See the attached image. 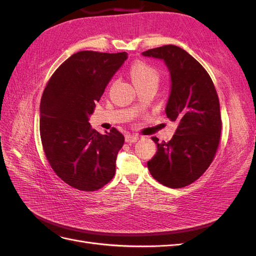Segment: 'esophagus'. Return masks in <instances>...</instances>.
Listing matches in <instances>:
<instances>
[{
  "label": "esophagus",
  "mask_w": 256,
  "mask_h": 256,
  "mask_svg": "<svg viewBox=\"0 0 256 256\" xmlns=\"http://www.w3.org/2000/svg\"><path fill=\"white\" fill-rule=\"evenodd\" d=\"M138 138H140V136L138 134H126L125 136V141L127 143H136V141H138Z\"/></svg>",
  "instance_id": "esophagus-1"
}]
</instances>
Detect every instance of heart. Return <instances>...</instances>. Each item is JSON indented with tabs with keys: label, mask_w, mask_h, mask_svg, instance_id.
<instances>
[{
	"label": "heart",
	"mask_w": 256,
	"mask_h": 256,
	"mask_svg": "<svg viewBox=\"0 0 256 256\" xmlns=\"http://www.w3.org/2000/svg\"><path fill=\"white\" fill-rule=\"evenodd\" d=\"M130 76L136 86L145 84H158L159 72L156 68L144 63V62H134L130 67Z\"/></svg>",
	"instance_id": "1"
}]
</instances>
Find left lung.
<instances>
[{"instance_id":"left-lung-1","label":"left lung","mask_w":256,"mask_h":256,"mask_svg":"<svg viewBox=\"0 0 256 256\" xmlns=\"http://www.w3.org/2000/svg\"><path fill=\"white\" fill-rule=\"evenodd\" d=\"M142 54L166 63L171 76L166 113L177 124L168 142L152 138L157 152L147 168L160 184L182 188L204 174L218 150L222 125L218 94L205 68L177 46H162Z\"/></svg>"}]
</instances>
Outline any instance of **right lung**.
<instances>
[{"instance_id": "1", "label": "right lung", "mask_w": 256, "mask_h": 256, "mask_svg": "<svg viewBox=\"0 0 256 256\" xmlns=\"http://www.w3.org/2000/svg\"><path fill=\"white\" fill-rule=\"evenodd\" d=\"M127 58L126 52H76L46 85L40 120L42 148L53 171L72 188L95 191L115 174L125 138L115 128L100 134L88 120Z\"/></svg>"}]
</instances>
